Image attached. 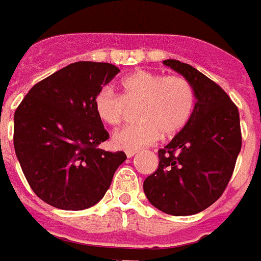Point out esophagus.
Here are the masks:
<instances>
[{"mask_svg": "<svg viewBox=\"0 0 261 261\" xmlns=\"http://www.w3.org/2000/svg\"><path fill=\"white\" fill-rule=\"evenodd\" d=\"M135 154H136V152H126V157H128V159H132Z\"/></svg>", "mask_w": 261, "mask_h": 261, "instance_id": "34e87169", "label": "esophagus"}]
</instances>
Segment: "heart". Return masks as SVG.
Listing matches in <instances>:
<instances>
[{"label":"heart","instance_id":"heart-1","mask_svg":"<svg viewBox=\"0 0 261 261\" xmlns=\"http://www.w3.org/2000/svg\"><path fill=\"white\" fill-rule=\"evenodd\" d=\"M120 96L111 89H101L94 98V109L100 120L111 126L121 125L136 109L139 121L118 130L112 137L117 149L137 152L152 145L161 133L172 136L181 130L195 107L192 84L182 76H163L150 70H136L118 83Z\"/></svg>","mask_w":261,"mask_h":261}]
</instances>
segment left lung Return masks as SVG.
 Masks as SVG:
<instances>
[{
	"mask_svg": "<svg viewBox=\"0 0 261 261\" xmlns=\"http://www.w3.org/2000/svg\"><path fill=\"white\" fill-rule=\"evenodd\" d=\"M192 84L195 107L187 125L159 150V168L144 193L161 212L189 216L212 205L227 188L242 149L236 105L216 83L193 66L164 60Z\"/></svg>",
	"mask_w": 261,
	"mask_h": 261,
	"instance_id": "8db88e82",
	"label": "left lung"
}]
</instances>
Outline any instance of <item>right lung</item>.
Wrapping results in <instances>:
<instances>
[{"label":"right lung","instance_id":"add662e5","mask_svg":"<svg viewBox=\"0 0 261 261\" xmlns=\"http://www.w3.org/2000/svg\"><path fill=\"white\" fill-rule=\"evenodd\" d=\"M120 72L108 62L79 61L36 84L14 113V150L30 188L58 210L100 201L124 152L97 145L109 139L94 98Z\"/></svg>","mask_w":261,"mask_h":261}]
</instances>
